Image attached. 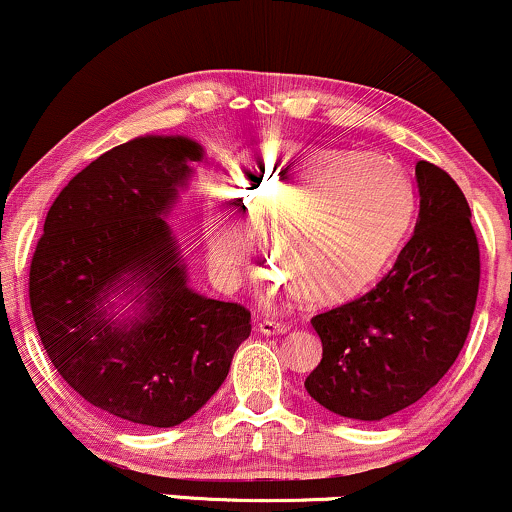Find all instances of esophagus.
I'll list each match as a JSON object with an SVG mask.
<instances>
[{
	"label": "esophagus",
	"mask_w": 512,
	"mask_h": 512,
	"mask_svg": "<svg viewBox=\"0 0 512 512\" xmlns=\"http://www.w3.org/2000/svg\"><path fill=\"white\" fill-rule=\"evenodd\" d=\"M257 330H260L262 334H286L289 332V325H286V322H279V320H260Z\"/></svg>",
	"instance_id": "34e87169"
}]
</instances>
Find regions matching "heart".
<instances>
[{
  "instance_id": "1",
  "label": "heart",
  "mask_w": 512,
  "mask_h": 512,
  "mask_svg": "<svg viewBox=\"0 0 512 512\" xmlns=\"http://www.w3.org/2000/svg\"><path fill=\"white\" fill-rule=\"evenodd\" d=\"M228 197L204 207L214 272L233 284L264 236L276 286L296 289L308 305L327 308L378 281L414 216L411 180L395 158L274 139L233 168Z\"/></svg>"
}]
</instances>
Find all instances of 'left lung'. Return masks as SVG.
<instances>
[{
    "label": "left lung",
    "mask_w": 512,
    "mask_h": 512,
    "mask_svg": "<svg viewBox=\"0 0 512 512\" xmlns=\"http://www.w3.org/2000/svg\"><path fill=\"white\" fill-rule=\"evenodd\" d=\"M419 216L373 291L315 315L322 361L305 390L334 414L380 421L411 407L460 356L479 293L467 199L445 170L416 163Z\"/></svg>",
    "instance_id": "obj_1"
}]
</instances>
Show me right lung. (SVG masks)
<instances>
[{"label":"right lung","instance_id":"1","mask_svg":"<svg viewBox=\"0 0 512 512\" xmlns=\"http://www.w3.org/2000/svg\"><path fill=\"white\" fill-rule=\"evenodd\" d=\"M204 149L146 134L88 163L52 202L31 310L52 366L93 407L170 428L219 390L250 313L190 289L168 214Z\"/></svg>","mask_w":512,"mask_h":512}]
</instances>
